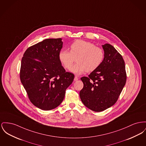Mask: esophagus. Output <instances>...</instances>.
I'll list each match as a JSON object with an SVG mask.
<instances>
[{
    "instance_id": "34e87169",
    "label": "esophagus",
    "mask_w": 146,
    "mask_h": 146,
    "mask_svg": "<svg viewBox=\"0 0 146 146\" xmlns=\"http://www.w3.org/2000/svg\"><path fill=\"white\" fill-rule=\"evenodd\" d=\"M79 79V78L77 76H75V77H74V81H77Z\"/></svg>"
}]
</instances>
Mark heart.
<instances>
[{"mask_svg": "<svg viewBox=\"0 0 146 146\" xmlns=\"http://www.w3.org/2000/svg\"><path fill=\"white\" fill-rule=\"evenodd\" d=\"M59 60L65 68L69 69L75 58L77 63L70 68V72L80 75L86 71L93 72L102 64L104 58L103 50L90 42L76 40L70 45V51L61 50L58 54Z\"/></svg>", "mask_w": 146, "mask_h": 146, "instance_id": "b5f03b06", "label": "heart"}]
</instances>
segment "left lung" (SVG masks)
Masks as SVG:
<instances>
[{
  "mask_svg": "<svg viewBox=\"0 0 146 146\" xmlns=\"http://www.w3.org/2000/svg\"><path fill=\"white\" fill-rule=\"evenodd\" d=\"M102 47V64L88 77L80 79L84 84L79 93L80 99L88 108L95 112L103 111L116 103L127 78L122 56L109 43Z\"/></svg>",
  "mask_w": 146,
  "mask_h": 146,
  "instance_id": "1",
  "label": "left lung"
}]
</instances>
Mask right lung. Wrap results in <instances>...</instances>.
Wrapping results in <instances>:
<instances>
[{
  "label": "right lung",
  "mask_w": 146,
  "mask_h": 146,
  "mask_svg": "<svg viewBox=\"0 0 146 146\" xmlns=\"http://www.w3.org/2000/svg\"><path fill=\"white\" fill-rule=\"evenodd\" d=\"M62 38H48L29 47L21 60L20 78L30 102L43 110L57 108L74 78L59 60ZM38 59L39 61L36 60Z\"/></svg>",
  "instance_id": "1"
}]
</instances>
